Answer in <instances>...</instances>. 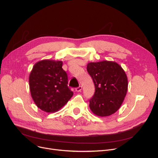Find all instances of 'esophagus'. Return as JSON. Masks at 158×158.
I'll list each match as a JSON object with an SVG mask.
<instances>
[{"mask_svg":"<svg viewBox=\"0 0 158 158\" xmlns=\"http://www.w3.org/2000/svg\"><path fill=\"white\" fill-rule=\"evenodd\" d=\"M81 89H82V86H79V87H77V88H76V91L77 92H81Z\"/></svg>","mask_w":158,"mask_h":158,"instance_id":"obj_1","label":"esophagus"}]
</instances>
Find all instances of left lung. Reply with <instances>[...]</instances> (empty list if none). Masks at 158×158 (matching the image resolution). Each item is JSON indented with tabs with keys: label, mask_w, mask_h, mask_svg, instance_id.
I'll use <instances>...</instances> for the list:
<instances>
[{
	"label": "left lung",
	"mask_w": 158,
	"mask_h": 158,
	"mask_svg": "<svg viewBox=\"0 0 158 158\" xmlns=\"http://www.w3.org/2000/svg\"><path fill=\"white\" fill-rule=\"evenodd\" d=\"M95 92L89 108L98 117H107L120 108L127 94L128 80L122 66L114 61H102L87 64Z\"/></svg>",
	"instance_id": "8db88e82"
}]
</instances>
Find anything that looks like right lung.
I'll return each mask as SVG.
<instances>
[{"mask_svg": "<svg viewBox=\"0 0 158 158\" xmlns=\"http://www.w3.org/2000/svg\"><path fill=\"white\" fill-rule=\"evenodd\" d=\"M63 62L44 60L37 62L29 74L31 97L40 110L47 113L60 110L73 96Z\"/></svg>", "mask_w": 158, "mask_h": 158, "instance_id": "add662e5", "label": "right lung"}]
</instances>
